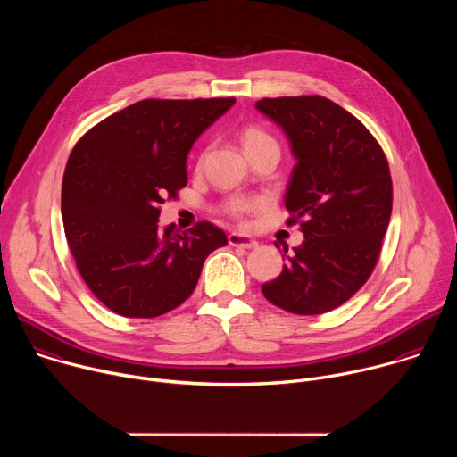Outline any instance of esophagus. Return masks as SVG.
<instances>
[{
  "instance_id": "esophagus-1",
  "label": "esophagus",
  "mask_w": 457,
  "mask_h": 457,
  "mask_svg": "<svg viewBox=\"0 0 457 457\" xmlns=\"http://www.w3.org/2000/svg\"><path fill=\"white\" fill-rule=\"evenodd\" d=\"M228 242L229 245H235V247H244V249H253L258 245V242L247 235H242V233H229L228 235Z\"/></svg>"
}]
</instances>
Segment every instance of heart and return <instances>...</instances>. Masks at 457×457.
<instances>
[{"instance_id":"heart-1","label":"heart","mask_w":457,"mask_h":457,"mask_svg":"<svg viewBox=\"0 0 457 457\" xmlns=\"http://www.w3.org/2000/svg\"><path fill=\"white\" fill-rule=\"evenodd\" d=\"M240 141H242V148H244L245 155L258 150V148H264V146H278L275 137L270 136L264 128H260L256 124H247V126L242 128ZM262 206H264V199L242 197V195H235V197H231L224 203L222 210H224V213H228L235 220L244 222L247 215L258 212Z\"/></svg>"}]
</instances>
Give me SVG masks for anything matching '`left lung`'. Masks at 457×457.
<instances>
[{
  "instance_id": "obj_1",
  "label": "left lung",
  "mask_w": 457,
  "mask_h": 457,
  "mask_svg": "<svg viewBox=\"0 0 457 457\" xmlns=\"http://www.w3.org/2000/svg\"><path fill=\"white\" fill-rule=\"evenodd\" d=\"M256 108L291 141L287 224H300L305 235L262 293L295 314L333 311L376 268L393 212L388 161L363 122L328 97H264Z\"/></svg>"
}]
</instances>
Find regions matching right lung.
Here are the masks:
<instances>
[{
    "mask_svg": "<svg viewBox=\"0 0 457 457\" xmlns=\"http://www.w3.org/2000/svg\"><path fill=\"white\" fill-rule=\"evenodd\" d=\"M235 97L145 99L103 119L76 143L62 175V226L76 268L110 311L155 318L179 307L206 256L228 244L201 220L187 231L157 222L187 182L191 145Z\"/></svg>",
    "mask_w": 457,
    "mask_h": 457,
    "instance_id": "right-lung-1",
    "label": "right lung"
}]
</instances>
